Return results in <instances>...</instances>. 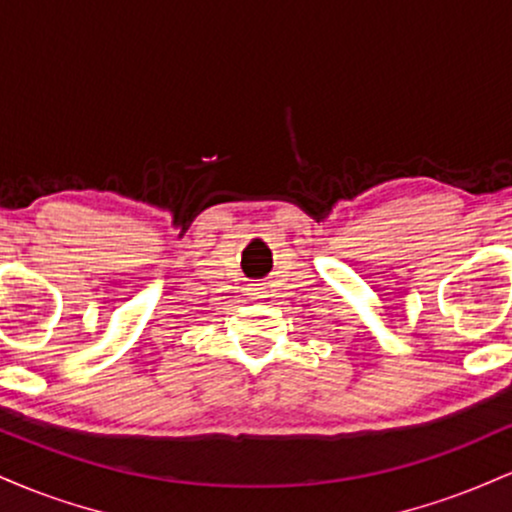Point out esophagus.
<instances>
[{"instance_id": "1", "label": "esophagus", "mask_w": 512, "mask_h": 512, "mask_svg": "<svg viewBox=\"0 0 512 512\" xmlns=\"http://www.w3.org/2000/svg\"><path fill=\"white\" fill-rule=\"evenodd\" d=\"M248 296L252 298V301H260V298L267 296V289L260 284H252V286H248Z\"/></svg>"}]
</instances>
